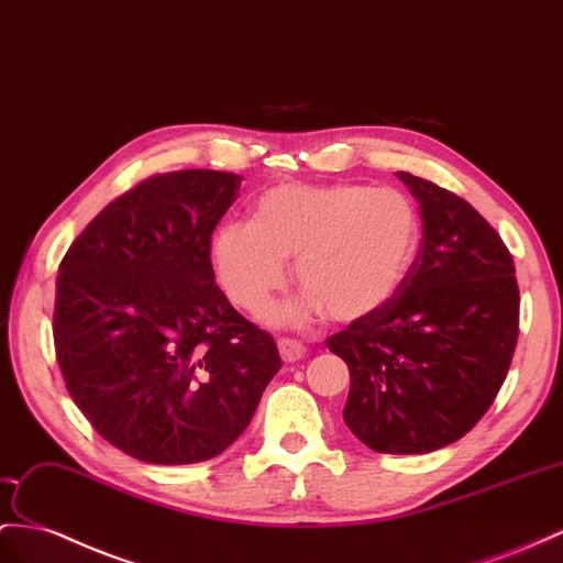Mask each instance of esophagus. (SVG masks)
<instances>
[{"label":"esophagus","instance_id":"1","mask_svg":"<svg viewBox=\"0 0 563 563\" xmlns=\"http://www.w3.org/2000/svg\"><path fill=\"white\" fill-rule=\"evenodd\" d=\"M278 352L283 356V362L292 364V362H299V358L307 356V347L297 340H287V338H280L278 340Z\"/></svg>","mask_w":563,"mask_h":563}]
</instances>
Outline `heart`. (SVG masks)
Wrapping results in <instances>:
<instances>
[{"label": "heart", "instance_id": "obj_1", "mask_svg": "<svg viewBox=\"0 0 563 563\" xmlns=\"http://www.w3.org/2000/svg\"><path fill=\"white\" fill-rule=\"evenodd\" d=\"M421 216L399 190L358 183H285L254 205V221H225L211 238V264L225 295L264 311L295 258L305 290L273 319L305 323L328 313L362 323L395 301L421 250Z\"/></svg>", "mask_w": 563, "mask_h": 563}]
</instances>
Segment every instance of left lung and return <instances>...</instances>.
<instances>
[{"label":"left lung","instance_id":"1","mask_svg":"<svg viewBox=\"0 0 563 563\" xmlns=\"http://www.w3.org/2000/svg\"><path fill=\"white\" fill-rule=\"evenodd\" d=\"M419 201L423 238L380 313L330 338L350 366L342 419L380 454H426L464 438L507 378L518 338L514 258L466 199L397 173Z\"/></svg>","mask_w":563,"mask_h":563}]
</instances>
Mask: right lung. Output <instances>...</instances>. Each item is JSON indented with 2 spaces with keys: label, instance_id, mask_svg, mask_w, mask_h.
Returning <instances> with one entry per match:
<instances>
[{
  "label": "right lung",
  "instance_id": "add662e5",
  "mask_svg": "<svg viewBox=\"0 0 563 563\" xmlns=\"http://www.w3.org/2000/svg\"><path fill=\"white\" fill-rule=\"evenodd\" d=\"M240 183L199 168L144 180L95 216L59 266L54 347L68 395L140 461L221 454L280 368L276 342L211 268V233Z\"/></svg>",
  "mask_w": 563,
  "mask_h": 563
}]
</instances>
